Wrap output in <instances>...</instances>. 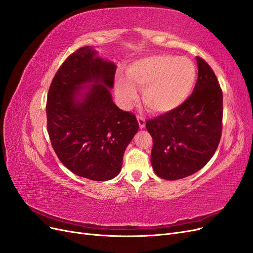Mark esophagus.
<instances>
[{
	"mask_svg": "<svg viewBox=\"0 0 253 253\" xmlns=\"http://www.w3.org/2000/svg\"><path fill=\"white\" fill-rule=\"evenodd\" d=\"M137 120H138V125L140 128H143L145 126V120L140 115H137Z\"/></svg>",
	"mask_w": 253,
	"mask_h": 253,
	"instance_id": "esophagus-1",
	"label": "esophagus"
}]
</instances>
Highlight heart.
<instances>
[{
	"mask_svg": "<svg viewBox=\"0 0 253 253\" xmlns=\"http://www.w3.org/2000/svg\"><path fill=\"white\" fill-rule=\"evenodd\" d=\"M195 76V66L187 58L153 55L133 63L127 68L128 79L118 77L115 87L122 102L128 104L137 97V86L151 111L166 113L186 100Z\"/></svg>",
	"mask_w": 253,
	"mask_h": 253,
	"instance_id": "obj_1",
	"label": "heart"
}]
</instances>
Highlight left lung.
<instances>
[{
    "label": "left lung",
    "mask_w": 253,
    "mask_h": 253,
    "mask_svg": "<svg viewBox=\"0 0 253 253\" xmlns=\"http://www.w3.org/2000/svg\"><path fill=\"white\" fill-rule=\"evenodd\" d=\"M196 60L193 93L177 108L145 124L153 139V169L164 179H181L200 171L220 140L223 91L210 65L200 57Z\"/></svg>",
    "instance_id": "8db88e82"
}]
</instances>
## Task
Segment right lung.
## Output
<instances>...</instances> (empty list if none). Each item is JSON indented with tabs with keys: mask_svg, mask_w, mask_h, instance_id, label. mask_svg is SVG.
Wrapping results in <instances>:
<instances>
[{
	"mask_svg": "<svg viewBox=\"0 0 253 253\" xmlns=\"http://www.w3.org/2000/svg\"><path fill=\"white\" fill-rule=\"evenodd\" d=\"M96 53L89 46L80 47L60 66L49 86L46 117L60 162L76 175L103 181L119 174L126 148L139 126L133 113L112 100L117 66ZM86 82L95 84L82 96L81 85Z\"/></svg>",
	"mask_w": 253,
	"mask_h": 253,
	"instance_id": "add662e5",
	"label": "right lung"
}]
</instances>
